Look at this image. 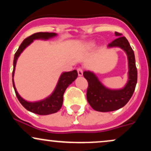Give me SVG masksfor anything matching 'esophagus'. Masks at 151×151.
I'll list each match as a JSON object with an SVG mask.
<instances>
[{"label": "esophagus", "mask_w": 151, "mask_h": 151, "mask_svg": "<svg viewBox=\"0 0 151 151\" xmlns=\"http://www.w3.org/2000/svg\"><path fill=\"white\" fill-rule=\"evenodd\" d=\"M77 72H78V74H79V76L81 77V76L83 75V69L78 68L77 69Z\"/></svg>", "instance_id": "esophagus-1"}]
</instances>
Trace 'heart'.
<instances>
[{
  "label": "heart",
  "instance_id": "1",
  "mask_svg": "<svg viewBox=\"0 0 151 151\" xmlns=\"http://www.w3.org/2000/svg\"><path fill=\"white\" fill-rule=\"evenodd\" d=\"M91 45V47H93V45H93V44H91V45Z\"/></svg>",
  "mask_w": 151,
  "mask_h": 151
}]
</instances>
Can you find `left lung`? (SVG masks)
Returning <instances> with one entry per match:
<instances>
[{
    "label": "left lung",
    "instance_id": "left-lung-1",
    "mask_svg": "<svg viewBox=\"0 0 151 151\" xmlns=\"http://www.w3.org/2000/svg\"><path fill=\"white\" fill-rule=\"evenodd\" d=\"M115 35L118 37L107 47L121 48L127 55L129 72L125 86L121 89H109L102 84L93 72L84 71L83 73L89 84L86 91L87 101L92 109L97 111H113L122 108L131 98L136 86L137 69L133 50L125 37L117 32H115Z\"/></svg>",
    "mask_w": 151,
    "mask_h": 151
}]
</instances>
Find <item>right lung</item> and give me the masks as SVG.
<instances>
[{
    "mask_svg": "<svg viewBox=\"0 0 151 151\" xmlns=\"http://www.w3.org/2000/svg\"><path fill=\"white\" fill-rule=\"evenodd\" d=\"M58 34L55 32H37L30 37H27L21 43L18 50L15 54L14 60H13V85L14 88L15 94L20 104L29 111L32 113L39 114V115H49L58 112L61 109L63 103V95L66 89L70 85L73 81L77 78L78 73L77 70H74L70 72H64L60 75L55 89L49 96L44 99L37 101H27L20 96L16 88H15L13 77H14L15 66L17 60L23 50L29 46L35 40H47L54 37H56Z\"/></svg>",
    "mask_w": 151,
    "mask_h": 151,
    "instance_id": "right-lung-1",
    "label": "right lung"
}]
</instances>
